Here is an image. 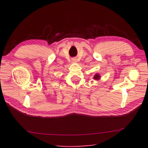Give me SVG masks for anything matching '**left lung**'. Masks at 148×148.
<instances>
[{
  "label": "left lung",
  "mask_w": 148,
  "mask_h": 148,
  "mask_svg": "<svg viewBox=\"0 0 148 148\" xmlns=\"http://www.w3.org/2000/svg\"><path fill=\"white\" fill-rule=\"evenodd\" d=\"M100 79V76L99 74L97 73V74H95V75H94L93 79H95V80H99Z\"/></svg>",
  "instance_id": "8db88e82"
}]
</instances>
